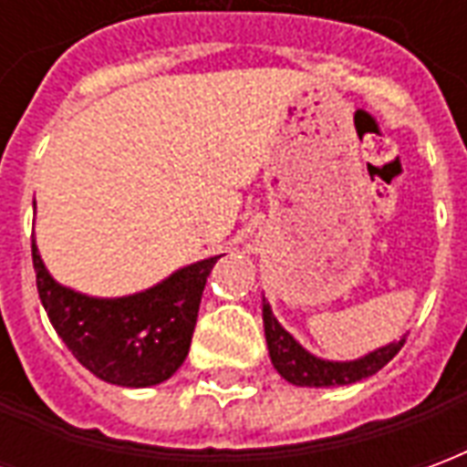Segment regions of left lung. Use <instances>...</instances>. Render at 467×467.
<instances>
[{
  "label": "left lung",
  "mask_w": 467,
  "mask_h": 467,
  "mask_svg": "<svg viewBox=\"0 0 467 467\" xmlns=\"http://www.w3.org/2000/svg\"><path fill=\"white\" fill-rule=\"evenodd\" d=\"M263 323L265 337H267V350H270V360H273L275 370L280 372L285 380L293 382V385H300V388L350 385V382H358L362 378H370L380 368H385L400 352L402 345H405V337H400L398 343L378 348V350H372L370 355H365L360 360H320V358H315V355L305 350L303 345L297 343L293 335L275 320L273 310H270L267 303H263Z\"/></svg>",
  "instance_id": "8db88e82"
}]
</instances>
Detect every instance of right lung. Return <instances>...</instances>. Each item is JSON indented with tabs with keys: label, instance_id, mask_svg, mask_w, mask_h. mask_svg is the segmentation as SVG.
Listing matches in <instances>:
<instances>
[{
	"label": "right lung",
	"instance_id": "1",
	"mask_svg": "<svg viewBox=\"0 0 467 467\" xmlns=\"http://www.w3.org/2000/svg\"><path fill=\"white\" fill-rule=\"evenodd\" d=\"M36 293L49 323L77 360L99 380L150 388L172 378L192 343L207 275L217 257L187 265L150 290L127 297H89L47 273L32 243Z\"/></svg>",
	"mask_w": 467,
	"mask_h": 467
}]
</instances>
